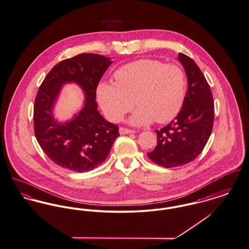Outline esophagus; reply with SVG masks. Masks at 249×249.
Listing matches in <instances>:
<instances>
[{
    "label": "esophagus",
    "instance_id": "34e87169",
    "mask_svg": "<svg viewBox=\"0 0 249 249\" xmlns=\"http://www.w3.org/2000/svg\"><path fill=\"white\" fill-rule=\"evenodd\" d=\"M119 132L121 135H124V134H130V133H134L135 131L132 130V129H128V128H125V127H120L119 129Z\"/></svg>",
    "mask_w": 249,
    "mask_h": 249
}]
</instances>
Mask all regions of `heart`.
Here are the masks:
<instances>
[{
	"label": "heart",
	"instance_id": "b5f03b06",
	"mask_svg": "<svg viewBox=\"0 0 249 249\" xmlns=\"http://www.w3.org/2000/svg\"><path fill=\"white\" fill-rule=\"evenodd\" d=\"M114 77L115 84L102 83L97 89L99 104L110 121L121 120L134 103L139 106L130 119L134 124H148L154 120L164 124L180 112L186 90L180 66L139 60L119 68Z\"/></svg>",
	"mask_w": 249,
	"mask_h": 249
}]
</instances>
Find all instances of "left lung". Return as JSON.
<instances>
[{"instance_id":"obj_1","label":"left lung","mask_w":249,"mask_h":249,"mask_svg":"<svg viewBox=\"0 0 249 249\" xmlns=\"http://www.w3.org/2000/svg\"><path fill=\"white\" fill-rule=\"evenodd\" d=\"M188 89L181 109L167 125L155 130L157 145L147 153L153 162L166 168L186 164L197 158L211 135L214 101L210 87L196 63L179 53Z\"/></svg>"}]
</instances>
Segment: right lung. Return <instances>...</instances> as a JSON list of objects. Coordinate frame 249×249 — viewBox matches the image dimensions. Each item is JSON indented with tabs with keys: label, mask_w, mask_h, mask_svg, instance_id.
<instances>
[{
	"label": "right lung",
	"mask_w": 249,
	"mask_h": 249,
	"mask_svg": "<svg viewBox=\"0 0 249 249\" xmlns=\"http://www.w3.org/2000/svg\"><path fill=\"white\" fill-rule=\"evenodd\" d=\"M112 61L83 53L57 64L46 75L34 103V132L47 157L59 166L87 172L99 166L119 137V127L97 110L96 89ZM76 82L85 92V106L70 121L55 122L52 108L64 83Z\"/></svg>",
	"instance_id": "add662e5"
}]
</instances>
